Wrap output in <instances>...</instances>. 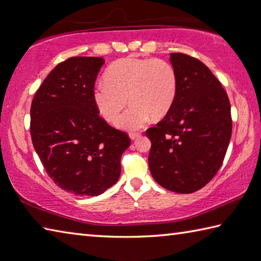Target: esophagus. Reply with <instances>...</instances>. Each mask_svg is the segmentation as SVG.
Instances as JSON below:
<instances>
[{
    "instance_id": "esophagus-1",
    "label": "esophagus",
    "mask_w": 261,
    "mask_h": 261,
    "mask_svg": "<svg viewBox=\"0 0 261 261\" xmlns=\"http://www.w3.org/2000/svg\"><path fill=\"white\" fill-rule=\"evenodd\" d=\"M129 137H130V139L135 140V139H137L138 137H140V134H139V132H130Z\"/></svg>"
}]
</instances>
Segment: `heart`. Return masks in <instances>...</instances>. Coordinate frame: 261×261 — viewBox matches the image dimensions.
Segmentation results:
<instances>
[{
	"label": "heart",
	"instance_id": "b5f03b06",
	"mask_svg": "<svg viewBox=\"0 0 261 261\" xmlns=\"http://www.w3.org/2000/svg\"><path fill=\"white\" fill-rule=\"evenodd\" d=\"M178 90V76L167 60L127 56L110 65L105 80L93 92L99 114L112 121L127 103H132L115 120L116 126L137 130L152 116L162 119L173 107Z\"/></svg>",
	"mask_w": 261,
	"mask_h": 261
}]
</instances>
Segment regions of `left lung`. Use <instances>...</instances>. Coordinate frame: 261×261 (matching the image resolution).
<instances>
[{"label": "left lung", "instance_id": "left-lung-1", "mask_svg": "<svg viewBox=\"0 0 261 261\" xmlns=\"http://www.w3.org/2000/svg\"><path fill=\"white\" fill-rule=\"evenodd\" d=\"M178 76L173 107L146 135L151 140L148 162L160 186L190 194L218 173L232 134L231 107L220 81L201 60L170 54Z\"/></svg>", "mask_w": 261, "mask_h": 261}]
</instances>
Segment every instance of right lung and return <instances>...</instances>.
Listing matches in <instances>:
<instances>
[{"label":"right lung","mask_w":261,"mask_h":261,"mask_svg":"<svg viewBox=\"0 0 261 261\" xmlns=\"http://www.w3.org/2000/svg\"><path fill=\"white\" fill-rule=\"evenodd\" d=\"M101 57L58 64L32 99L30 134L47 174L64 191L97 196L118 181L125 132L111 126L94 103Z\"/></svg>","instance_id":"1"}]
</instances>
